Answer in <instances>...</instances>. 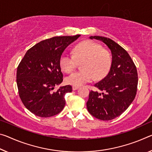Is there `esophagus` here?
I'll return each mask as SVG.
<instances>
[{"instance_id":"esophagus-1","label":"esophagus","mask_w":152,"mask_h":152,"mask_svg":"<svg viewBox=\"0 0 152 152\" xmlns=\"http://www.w3.org/2000/svg\"><path fill=\"white\" fill-rule=\"evenodd\" d=\"M78 88V86H72V90L73 91H76Z\"/></svg>"}]
</instances>
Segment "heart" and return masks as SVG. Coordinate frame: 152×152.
<instances>
[{
    "mask_svg": "<svg viewBox=\"0 0 152 152\" xmlns=\"http://www.w3.org/2000/svg\"><path fill=\"white\" fill-rule=\"evenodd\" d=\"M81 63L80 72L71 74L65 78L66 84L80 86L95 79H101L109 72L112 64V57L107 50L92 40L79 43L72 49V55L63 53L59 59V65L64 72L69 73Z\"/></svg>",
    "mask_w": 152,
    "mask_h": 152,
    "instance_id": "1",
    "label": "heart"
}]
</instances>
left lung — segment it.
I'll list each match as a JSON object with an SVG mask.
<instances>
[{"label":"left lung","mask_w":152,"mask_h":152,"mask_svg":"<svg viewBox=\"0 0 152 152\" xmlns=\"http://www.w3.org/2000/svg\"><path fill=\"white\" fill-rule=\"evenodd\" d=\"M107 46L112 64L107 75L95 84L102 93L91 91L86 107L96 118L111 120L121 115L133 102L137 93L138 75L135 65L126 50L110 38L94 36Z\"/></svg>","instance_id":"1"}]
</instances>
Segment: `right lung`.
Instances as JSON below:
<instances>
[{"label":"right lung","mask_w":152,"mask_h":152,"mask_svg":"<svg viewBox=\"0 0 152 152\" xmlns=\"http://www.w3.org/2000/svg\"><path fill=\"white\" fill-rule=\"evenodd\" d=\"M80 37H55L37 43L28 50L17 69V85L27 109L37 116L57 115L66 105L64 96L72 91L70 85L55 86L63 81L59 59L64 50Z\"/></svg>","instance_id":"right-lung-1"}]
</instances>
